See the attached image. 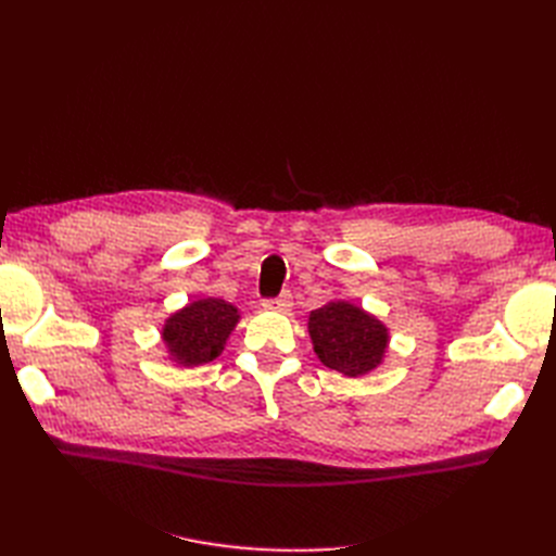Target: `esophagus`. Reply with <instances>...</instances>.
<instances>
[{
    "label": "esophagus",
    "mask_w": 556,
    "mask_h": 556,
    "mask_svg": "<svg viewBox=\"0 0 556 556\" xmlns=\"http://www.w3.org/2000/svg\"><path fill=\"white\" fill-rule=\"evenodd\" d=\"M266 311H276V313H288L292 308V294L290 292H282L276 299H266L262 304Z\"/></svg>",
    "instance_id": "1"
}]
</instances>
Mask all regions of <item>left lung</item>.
I'll list each match as a JSON object with an SVG mask.
<instances>
[{
  "mask_svg": "<svg viewBox=\"0 0 556 556\" xmlns=\"http://www.w3.org/2000/svg\"><path fill=\"white\" fill-rule=\"evenodd\" d=\"M315 355L348 378L374 371L384 359L390 331L380 319L350 301H329L308 317Z\"/></svg>",
  "mask_w": 556,
  "mask_h": 556,
  "instance_id": "1",
  "label": "left lung"
}]
</instances>
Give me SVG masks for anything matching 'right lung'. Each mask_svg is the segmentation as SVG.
<instances>
[{
	"label": "right lung",
	"mask_w": 556,
	"mask_h": 556,
	"mask_svg": "<svg viewBox=\"0 0 556 556\" xmlns=\"http://www.w3.org/2000/svg\"><path fill=\"white\" fill-rule=\"evenodd\" d=\"M241 319L239 308L225 299H199L166 317L162 341L169 359L180 366L213 362L225 350L229 333Z\"/></svg>",
	"instance_id": "obj_1"
}]
</instances>
